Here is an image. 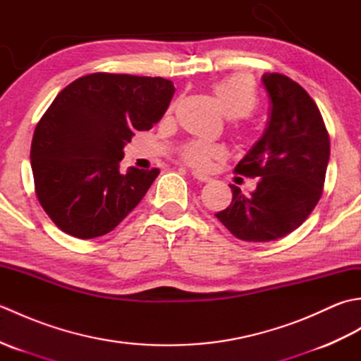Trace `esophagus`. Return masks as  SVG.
I'll use <instances>...</instances> for the list:
<instances>
[{
  "label": "esophagus",
  "mask_w": 361,
  "mask_h": 361,
  "mask_svg": "<svg viewBox=\"0 0 361 361\" xmlns=\"http://www.w3.org/2000/svg\"><path fill=\"white\" fill-rule=\"evenodd\" d=\"M192 176H194L195 180L202 181V183H209V181H211V176H208V175H203V173H200V172H195V171H192Z\"/></svg>",
  "instance_id": "esophagus-1"
}]
</instances>
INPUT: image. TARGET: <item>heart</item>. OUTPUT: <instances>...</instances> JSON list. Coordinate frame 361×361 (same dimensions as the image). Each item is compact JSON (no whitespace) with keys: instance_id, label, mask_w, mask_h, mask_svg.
Returning a JSON list of instances; mask_svg holds the SVG:
<instances>
[{"instance_id":"obj_1","label":"heart","mask_w":361,"mask_h":361,"mask_svg":"<svg viewBox=\"0 0 361 361\" xmlns=\"http://www.w3.org/2000/svg\"><path fill=\"white\" fill-rule=\"evenodd\" d=\"M214 97L229 119L247 118L255 111L257 97L252 83L245 75H231L214 85ZM183 159L197 169L209 167L212 159L224 157V149L208 142H192L181 152Z\"/></svg>"}]
</instances>
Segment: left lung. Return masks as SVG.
<instances>
[{
	"label": "left lung",
	"mask_w": 361,
	"mask_h": 361,
	"mask_svg": "<svg viewBox=\"0 0 361 361\" xmlns=\"http://www.w3.org/2000/svg\"><path fill=\"white\" fill-rule=\"evenodd\" d=\"M270 119L262 137L234 171L257 178L250 197L233 190V202L216 214L229 233L247 242H270L293 233L323 194L331 142L317 104L301 85L265 73Z\"/></svg>",
	"instance_id": "1"
}]
</instances>
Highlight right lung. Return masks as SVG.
I'll return each mask as SVG.
<instances>
[{
  "instance_id": "add662e5",
  "label": "right lung",
  "mask_w": 361,
  "mask_h": 361,
  "mask_svg": "<svg viewBox=\"0 0 361 361\" xmlns=\"http://www.w3.org/2000/svg\"><path fill=\"white\" fill-rule=\"evenodd\" d=\"M173 93L163 78L94 73L54 99L35 127L30 166L38 202L62 231L104 235L142 200L159 171L122 172V149L163 118Z\"/></svg>"
}]
</instances>
